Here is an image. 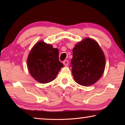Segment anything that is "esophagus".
<instances>
[{
    "label": "esophagus",
    "instance_id": "esophagus-1",
    "mask_svg": "<svg viewBox=\"0 0 125 125\" xmlns=\"http://www.w3.org/2000/svg\"><path fill=\"white\" fill-rule=\"evenodd\" d=\"M63 64H64L65 66H67L68 65V63H69V62H68V61H67V60H65V61H64L63 62Z\"/></svg>",
    "mask_w": 125,
    "mask_h": 125
}]
</instances>
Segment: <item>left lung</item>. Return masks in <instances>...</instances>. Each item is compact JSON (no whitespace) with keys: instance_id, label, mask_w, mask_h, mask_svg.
Listing matches in <instances>:
<instances>
[{"instance_id":"obj_1","label":"left lung","mask_w":125,"mask_h":125,"mask_svg":"<svg viewBox=\"0 0 125 125\" xmlns=\"http://www.w3.org/2000/svg\"><path fill=\"white\" fill-rule=\"evenodd\" d=\"M71 64L74 81L79 85L88 86L95 83L103 75L105 57L98 42L86 37L73 48Z\"/></svg>"}]
</instances>
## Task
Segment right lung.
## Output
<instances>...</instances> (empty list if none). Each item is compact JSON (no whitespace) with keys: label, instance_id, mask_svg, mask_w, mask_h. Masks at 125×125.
Here are the masks:
<instances>
[{"label":"right lung","instance_id":"obj_1","mask_svg":"<svg viewBox=\"0 0 125 125\" xmlns=\"http://www.w3.org/2000/svg\"><path fill=\"white\" fill-rule=\"evenodd\" d=\"M59 51L43 41L37 42L31 50L27 60V65L31 75L42 84L55 79L63 63L59 61Z\"/></svg>","mask_w":125,"mask_h":125}]
</instances>
